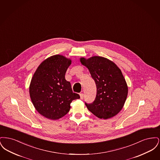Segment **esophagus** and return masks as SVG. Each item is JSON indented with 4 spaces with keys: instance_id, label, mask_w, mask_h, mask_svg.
Segmentation results:
<instances>
[{
    "instance_id": "34e87169",
    "label": "esophagus",
    "mask_w": 160,
    "mask_h": 160,
    "mask_svg": "<svg viewBox=\"0 0 160 160\" xmlns=\"http://www.w3.org/2000/svg\"><path fill=\"white\" fill-rule=\"evenodd\" d=\"M80 98L82 99H83L84 98V94L83 93H80Z\"/></svg>"
}]
</instances>
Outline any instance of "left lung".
<instances>
[{
    "instance_id": "1",
    "label": "left lung",
    "mask_w": 160,
    "mask_h": 160,
    "mask_svg": "<svg viewBox=\"0 0 160 160\" xmlns=\"http://www.w3.org/2000/svg\"><path fill=\"white\" fill-rule=\"evenodd\" d=\"M80 62L86 67L97 86V95L91 104L85 105L100 119H107L122 110L128 95V86L121 69L113 62L100 56Z\"/></svg>"
}]
</instances>
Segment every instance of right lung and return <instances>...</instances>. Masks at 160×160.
Segmentation results:
<instances>
[{
	"mask_svg": "<svg viewBox=\"0 0 160 160\" xmlns=\"http://www.w3.org/2000/svg\"><path fill=\"white\" fill-rule=\"evenodd\" d=\"M71 63V59L63 56H52L39 65L31 80L32 102L38 113L46 118L60 119L68 113L71 102L80 98L65 78Z\"/></svg>",
	"mask_w": 160,
	"mask_h": 160,
	"instance_id": "add662e5",
	"label": "right lung"
}]
</instances>
